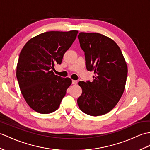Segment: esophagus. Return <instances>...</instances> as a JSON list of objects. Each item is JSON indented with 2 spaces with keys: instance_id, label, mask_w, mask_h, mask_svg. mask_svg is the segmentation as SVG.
I'll return each instance as SVG.
<instances>
[{
  "instance_id": "34e87169",
  "label": "esophagus",
  "mask_w": 150,
  "mask_h": 150,
  "mask_svg": "<svg viewBox=\"0 0 150 150\" xmlns=\"http://www.w3.org/2000/svg\"><path fill=\"white\" fill-rule=\"evenodd\" d=\"M76 83H77V81H74V80H73V81H72V84L76 85Z\"/></svg>"
}]
</instances>
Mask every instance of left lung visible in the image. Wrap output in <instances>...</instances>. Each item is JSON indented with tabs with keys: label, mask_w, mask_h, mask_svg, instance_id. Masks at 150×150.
<instances>
[{
	"label": "left lung",
	"mask_w": 150,
	"mask_h": 150,
	"mask_svg": "<svg viewBox=\"0 0 150 150\" xmlns=\"http://www.w3.org/2000/svg\"><path fill=\"white\" fill-rule=\"evenodd\" d=\"M87 69L93 71V82H79L82 89L79 107L89 116L105 114L117 105L126 84L128 68L120 48L110 38L99 33H80Z\"/></svg>",
	"instance_id": "obj_1"
}]
</instances>
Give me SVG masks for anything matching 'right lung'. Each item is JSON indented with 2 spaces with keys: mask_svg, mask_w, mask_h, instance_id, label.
<instances>
[{
  "mask_svg": "<svg viewBox=\"0 0 150 150\" xmlns=\"http://www.w3.org/2000/svg\"><path fill=\"white\" fill-rule=\"evenodd\" d=\"M78 30L49 31L34 36L21 50L16 77L21 93L29 106L41 114L56 110L71 84L69 78L54 74V66L61 64Z\"/></svg>",
  "mask_w": 150,
  "mask_h": 150,
  "instance_id": "1",
  "label": "right lung"
}]
</instances>
